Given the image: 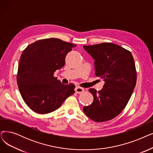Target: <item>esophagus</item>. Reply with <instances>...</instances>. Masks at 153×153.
I'll use <instances>...</instances> for the list:
<instances>
[{
	"label": "esophagus",
	"mask_w": 153,
	"mask_h": 153,
	"mask_svg": "<svg viewBox=\"0 0 153 153\" xmlns=\"http://www.w3.org/2000/svg\"><path fill=\"white\" fill-rule=\"evenodd\" d=\"M75 91L76 93H77V94H80V93H82L84 91V89L81 87L77 86V87H76L75 89Z\"/></svg>",
	"instance_id": "obj_1"
}]
</instances>
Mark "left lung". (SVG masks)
<instances>
[{"label": "left lung", "mask_w": 153, "mask_h": 153, "mask_svg": "<svg viewBox=\"0 0 153 153\" xmlns=\"http://www.w3.org/2000/svg\"><path fill=\"white\" fill-rule=\"evenodd\" d=\"M83 48L94 59L96 76L105 81L99 91L89 89L94 101L83 111L94 121L111 120L125 108L135 88L133 57L131 52L113 43L84 45Z\"/></svg>", "instance_id": "left-lung-1"}]
</instances>
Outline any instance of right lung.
Listing matches in <instances>:
<instances>
[{"label":"right lung","instance_id":"obj_1","mask_svg":"<svg viewBox=\"0 0 153 153\" xmlns=\"http://www.w3.org/2000/svg\"><path fill=\"white\" fill-rule=\"evenodd\" d=\"M76 46L49 38L39 40L23 51L17 82L24 102L33 111L39 114L54 111L75 92L74 84H62L54 73L63 67L66 55Z\"/></svg>","mask_w":153,"mask_h":153}]
</instances>
